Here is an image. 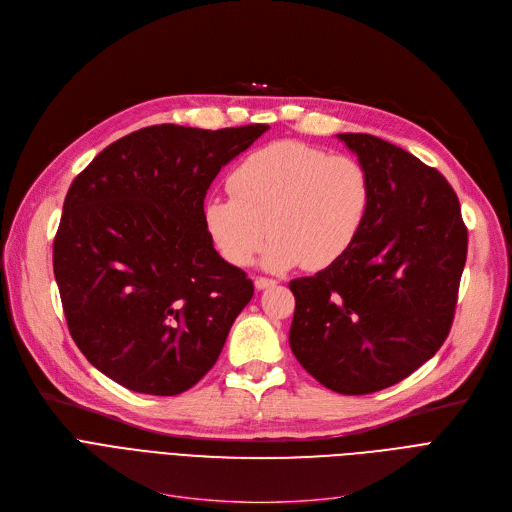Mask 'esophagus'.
<instances>
[{"mask_svg":"<svg viewBox=\"0 0 512 512\" xmlns=\"http://www.w3.org/2000/svg\"><path fill=\"white\" fill-rule=\"evenodd\" d=\"M276 284H278V282H276V280H272V278H263V276L255 278V286H257V290L272 288V286H276Z\"/></svg>","mask_w":512,"mask_h":512,"instance_id":"obj_1","label":"esophagus"}]
</instances>
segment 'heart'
Here are the masks:
<instances>
[{"label": "heart", "instance_id": "1", "mask_svg": "<svg viewBox=\"0 0 512 512\" xmlns=\"http://www.w3.org/2000/svg\"><path fill=\"white\" fill-rule=\"evenodd\" d=\"M234 197H209L203 222L220 255L245 267L270 232L263 253L272 272L294 265L324 270L357 242L369 218L373 182L353 155H330L301 141H276L232 170Z\"/></svg>", "mask_w": 512, "mask_h": 512}]
</instances>
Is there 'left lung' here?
Wrapping results in <instances>:
<instances>
[{
	"instance_id": "1",
	"label": "left lung",
	"mask_w": 512,
	"mask_h": 512,
	"mask_svg": "<svg viewBox=\"0 0 512 512\" xmlns=\"http://www.w3.org/2000/svg\"><path fill=\"white\" fill-rule=\"evenodd\" d=\"M338 139L371 174V211L342 259L288 284L297 301L288 338L321 386L361 396L440 351L459 301L467 226L436 168L371 134Z\"/></svg>"
}]
</instances>
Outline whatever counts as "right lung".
Masks as SVG:
<instances>
[{
	"label": "right lung",
	"mask_w": 512,
	"mask_h": 512,
	"mask_svg": "<svg viewBox=\"0 0 512 512\" xmlns=\"http://www.w3.org/2000/svg\"><path fill=\"white\" fill-rule=\"evenodd\" d=\"M267 128L147 126L107 145L70 184L53 274L72 340L120 386L174 396L218 361L255 288L213 249L203 201Z\"/></svg>",
	"instance_id": "1"
}]
</instances>
